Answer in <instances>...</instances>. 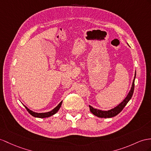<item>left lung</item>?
Segmentation results:
<instances>
[{"instance_id": "left-lung-1", "label": "left lung", "mask_w": 151, "mask_h": 151, "mask_svg": "<svg viewBox=\"0 0 151 151\" xmlns=\"http://www.w3.org/2000/svg\"><path fill=\"white\" fill-rule=\"evenodd\" d=\"M135 78H136V72H135L134 79L133 80V83H132V86H131V89L129 92V93L127 94L126 98L124 99L123 101L121 103H120L119 105H117V106H115V108H114V109H112L107 110V111H103V110L94 109L93 107L91 106V105H89L90 111H91V113L93 114L94 115L97 116V117H101V118H110V117H115V116L118 115L123 110L124 108L125 107V106L127 105V103L129 102V101L131 99V98H132V96H133V92H134Z\"/></svg>"}]
</instances>
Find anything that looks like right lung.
<instances>
[{"instance_id": "1", "label": "right lung", "mask_w": 151, "mask_h": 151, "mask_svg": "<svg viewBox=\"0 0 151 151\" xmlns=\"http://www.w3.org/2000/svg\"><path fill=\"white\" fill-rule=\"evenodd\" d=\"M62 103H63V101H62L59 105H58L55 109H53L52 110L48 111V112H45V113H37V112H34V111L30 110V109H29L27 107L25 106V109H27V110L28 111V112L32 115L33 117H38V118H46V117H50V116H52L53 115L55 114L58 111H59V110L60 109V108L62 105Z\"/></svg>"}]
</instances>
